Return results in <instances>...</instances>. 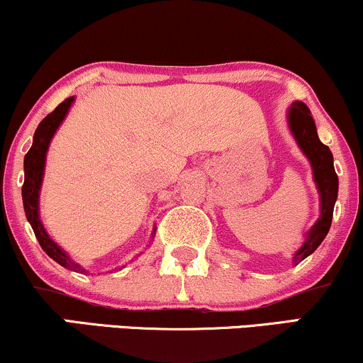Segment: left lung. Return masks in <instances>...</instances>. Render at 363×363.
<instances>
[{"instance_id": "8db88e82", "label": "left lung", "mask_w": 363, "mask_h": 363, "mask_svg": "<svg viewBox=\"0 0 363 363\" xmlns=\"http://www.w3.org/2000/svg\"><path fill=\"white\" fill-rule=\"evenodd\" d=\"M288 125L296 144L303 150L313 169V181L320 194V218L306 233L305 242L293 256V264L303 261L322 245L332 226L335 201L338 196V177L333 167V155L327 145L322 144L316 134L315 121L303 102H293L288 110Z\"/></svg>"}]
</instances>
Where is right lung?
<instances>
[{"mask_svg":"<svg viewBox=\"0 0 363 363\" xmlns=\"http://www.w3.org/2000/svg\"><path fill=\"white\" fill-rule=\"evenodd\" d=\"M73 100H75V97H68L63 100V102L60 104L52 113H48V116L40 122V125L36 127L33 135V145H31V149L26 152L25 164H23V167H25V182H23L21 187V196L26 218H28V223L31 224V228H33L36 240H38L40 246L43 247L45 253H47L52 259L57 261L58 264H62L63 268L85 274L89 272L82 268L79 263H75V261L68 258L65 251L48 236L47 229L43 228V223L40 221V189L41 181H43L47 150L55 132H57L60 123L63 122L68 110H70Z\"/></svg>","mask_w":363,"mask_h":363,"instance_id":"obj_1","label":"right lung"}]
</instances>
